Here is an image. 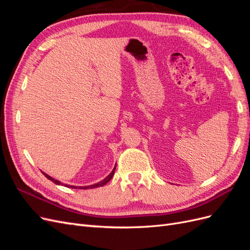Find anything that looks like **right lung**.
Listing matches in <instances>:
<instances>
[{
    "mask_svg": "<svg viewBox=\"0 0 250 250\" xmlns=\"http://www.w3.org/2000/svg\"><path fill=\"white\" fill-rule=\"evenodd\" d=\"M115 170H116V166H115V168L112 169V171L110 172V174L109 175H107L106 177H105L103 180H101V181H99V183H97V184H95V185H90V186H85V187H77V186H69V185H64V184H62V183H60L59 180H57V179H54L53 177H51L50 175H48L47 173H44V172H42V174L44 176H46L49 180H51V181H53V183H54L55 185H58V186H64V187H66V188H83V190H86V188H98V187H103L104 185H106L108 181L112 178V176H113V174H115Z\"/></svg>",
    "mask_w": 250,
    "mask_h": 250,
    "instance_id": "add662e5",
    "label": "right lung"
}]
</instances>
